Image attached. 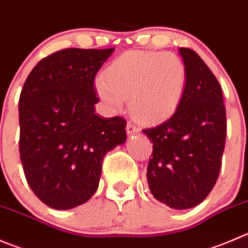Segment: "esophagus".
<instances>
[{"label": "esophagus", "instance_id": "esophagus-1", "mask_svg": "<svg viewBox=\"0 0 248 248\" xmlns=\"http://www.w3.org/2000/svg\"><path fill=\"white\" fill-rule=\"evenodd\" d=\"M126 132L128 136H134V134H138L139 132H140V129H139L136 124H132V122H128L126 126Z\"/></svg>", "mask_w": 248, "mask_h": 248}]
</instances>
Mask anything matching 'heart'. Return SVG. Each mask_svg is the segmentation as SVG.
<instances>
[{"label": "heart", "mask_w": 248, "mask_h": 248, "mask_svg": "<svg viewBox=\"0 0 248 248\" xmlns=\"http://www.w3.org/2000/svg\"><path fill=\"white\" fill-rule=\"evenodd\" d=\"M188 73L172 53L128 50L114 59L95 90L109 108L120 110L129 98L132 116L154 124L170 119L182 103Z\"/></svg>", "instance_id": "obj_1"}]
</instances>
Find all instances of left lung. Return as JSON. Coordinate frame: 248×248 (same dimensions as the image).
<instances>
[{"label": "left lung", "mask_w": 248, "mask_h": 248, "mask_svg": "<svg viewBox=\"0 0 248 248\" xmlns=\"http://www.w3.org/2000/svg\"><path fill=\"white\" fill-rule=\"evenodd\" d=\"M188 73L184 97L163 124L143 129L153 141L146 168L156 200L174 210L202 202L219 175L227 137V117L219 82L202 59L179 48Z\"/></svg>", "instance_id": "left-lung-1"}]
</instances>
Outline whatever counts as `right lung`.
Instances as JSON below:
<instances>
[{
	"label": "right lung",
	"mask_w": 248,
	"mask_h": 248,
	"mask_svg": "<svg viewBox=\"0 0 248 248\" xmlns=\"http://www.w3.org/2000/svg\"><path fill=\"white\" fill-rule=\"evenodd\" d=\"M114 50H58L38 62L21 90V165L33 194L55 210L87 202L105 154L126 141L124 119L94 110L95 75Z\"/></svg>",
	"instance_id": "right-lung-1"
}]
</instances>
